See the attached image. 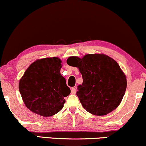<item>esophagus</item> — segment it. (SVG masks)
I'll return each instance as SVG.
<instances>
[{
    "label": "esophagus",
    "instance_id": "1",
    "mask_svg": "<svg viewBox=\"0 0 146 146\" xmlns=\"http://www.w3.org/2000/svg\"><path fill=\"white\" fill-rule=\"evenodd\" d=\"M71 94H75V93H76V88H74V87L71 88Z\"/></svg>",
    "mask_w": 146,
    "mask_h": 146
}]
</instances>
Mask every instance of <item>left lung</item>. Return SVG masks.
<instances>
[{
    "instance_id": "8db88e82",
    "label": "left lung",
    "mask_w": 146,
    "mask_h": 146,
    "mask_svg": "<svg viewBox=\"0 0 146 146\" xmlns=\"http://www.w3.org/2000/svg\"><path fill=\"white\" fill-rule=\"evenodd\" d=\"M66 62L78 67L82 75L83 83L76 94L86 111L102 116L119 105L127 82L115 60L104 54H88L82 58L70 57Z\"/></svg>"
}]
</instances>
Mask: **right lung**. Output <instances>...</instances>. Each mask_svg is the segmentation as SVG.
<instances>
[{"label": "right lung", "instance_id": "right-lung-1", "mask_svg": "<svg viewBox=\"0 0 146 146\" xmlns=\"http://www.w3.org/2000/svg\"><path fill=\"white\" fill-rule=\"evenodd\" d=\"M62 61L46 58L33 62L19 82V90L25 106L42 117L56 115L62 109L71 93L66 80L60 74Z\"/></svg>", "mask_w": 146, "mask_h": 146}]
</instances>
